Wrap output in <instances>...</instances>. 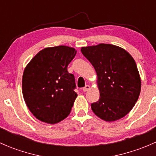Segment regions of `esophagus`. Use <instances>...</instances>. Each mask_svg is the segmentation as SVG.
<instances>
[{
    "instance_id": "34e87169",
    "label": "esophagus",
    "mask_w": 156,
    "mask_h": 156,
    "mask_svg": "<svg viewBox=\"0 0 156 156\" xmlns=\"http://www.w3.org/2000/svg\"><path fill=\"white\" fill-rule=\"evenodd\" d=\"M90 85H86L85 87H83V91H84V92H86V91H87L88 90L90 89Z\"/></svg>"
}]
</instances>
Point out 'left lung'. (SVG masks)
I'll return each instance as SVG.
<instances>
[{
	"label": "left lung",
	"mask_w": 156,
	"mask_h": 156,
	"mask_svg": "<svg viewBox=\"0 0 156 156\" xmlns=\"http://www.w3.org/2000/svg\"><path fill=\"white\" fill-rule=\"evenodd\" d=\"M81 51L97 75L100 97L91 104L92 111L106 122L125 117L140 94L141 80L134 59L123 48L108 44L84 47Z\"/></svg>",
	"instance_id": "left-lung-1"
}]
</instances>
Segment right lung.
<instances>
[{
  "label": "right lung",
  "instance_id": "1",
  "mask_svg": "<svg viewBox=\"0 0 156 156\" xmlns=\"http://www.w3.org/2000/svg\"><path fill=\"white\" fill-rule=\"evenodd\" d=\"M77 51L67 46L44 48L26 66L22 89L28 108L43 122L56 124L70 113L77 94L75 76L67 67Z\"/></svg>",
  "mask_w": 156,
  "mask_h": 156
}]
</instances>
